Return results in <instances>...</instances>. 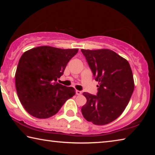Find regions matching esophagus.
Segmentation results:
<instances>
[{
    "label": "esophagus",
    "instance_id": "1",
    "mask_svg": "<svg viewBox=\"0 0 155 155\" xmlns=\"http://www.w3.org/2000/svg\"><path fill=\"white\" fill-rule=\"evenodd\" d=\"M76 94H77V95H81V94H82V92L79 90H77L76 91Z\"/></svg>",
    "mask_w": 155,
    "mask_h": 155
}]
</instances>
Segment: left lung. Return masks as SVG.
Instances as JSON below:
<instances>
[{
  "instance_id": "obj_1",
  "label": "left lung",
  "mask_w": 155,
  "mask_h": 155,
  "mask_svg": "<svg viewBox=\"0 0 155 155\" xmlns=\"http://www.w3.org/2000/svg\"><path fill=\"white\" fill-rule=\"evenodd\" d=\"M85 56L96 81L97 95L83 92L87 103L81 108L83 117L96 125H104L117 119L129 102L134 80L129 64L109 49L84 50Z\"/></svg>"
}]
</instances>
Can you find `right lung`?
Segmentation results:
<instances>
[{
  "label": "right lung",
  "instance_id": "right-lung-1",
  "mask_svg": "<svg viewBox=\"0 0 155 155\" xmlns=\"http://www.w3.org/2000/svg\"><path fill=\"white\" fill-rule=\"evenodd\" d=\"M78 51L44 46L21 56L15 75V87L21 104L30 115L40 119L51 117L76 94L74 88L57 81Z\"/></svg>",
  "mask_w": 155,
  "mask_h": 155
}]
</instances>
